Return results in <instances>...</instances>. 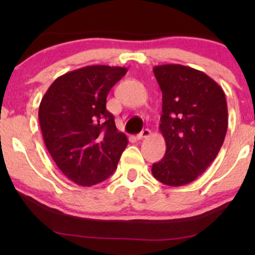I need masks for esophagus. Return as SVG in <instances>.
<instances>
[{"label":"esophagus","mask_w":255,"mask_h":255,"mask_svg":"<svg viewBox=\"0 0 255 255\" xmlns=\"http://www.w3.org/2000/svg\"><path fill=\"white\" fill-rule=\"evenodd\" d=\"M151 135V130L150 129H142L139 134L136 135V139H145V137H148Z\"/></svg>","instance_id":"34e87169"}]
</instances>
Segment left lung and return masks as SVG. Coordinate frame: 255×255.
Returning <instances> with one entry per match:
<instances>
[{
    "instance_id": "8db88e82",
    "label": "left lung",
    "mask_w": 255,
    "mask_h": 255,
    "mask_svg": "<svg viewBox=\"0 0 255 255\" xmlns=\"http://www.w3.org/2000/svg\"><path fill=\"white\" fill-rule=\"evenodd\" d=\"M153 73L162 90L159 129L166 151L152 175L166 186H184L204 174L223 145L227 99L213 79L191 67L162 64Z\"/></svg>"
}]
</instances>
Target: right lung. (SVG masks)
<instances>
[{"label": "right lung", "mask_w": 255, "mask_h": 255, "mask_svg": "<svg viewBox=\"0 0 255 255\" xmlns=\"http://www.w3.org/2000/svg\"><path fill=\"white\" fill-rule=\"evenodd\" d=\"M127 73L125 67L96 64L58 77L38 111L49 153L79 186L103 182L118 168L127 136L107 110L108 93Z\"/></svg>", "instance_id": "1"}]
</instances>
